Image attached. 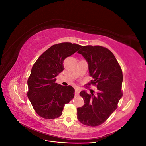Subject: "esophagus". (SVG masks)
Masks as SVG:
<instances>
[{"label":"esophagus","mask_w":146,"mask_h":146,"mask_svg":"<svg viewBox=\"0 0 146 146\" xmlns=\"http://www.w3.org/2000/svg\"><path fill=\"white\" fill-rule=\"evenodd\" d=\"M80 89H78V88H76V91H75V95L78 96V94H79V92H80Z\"/></svg>","instance_id":"obj_1"}]
</instances>
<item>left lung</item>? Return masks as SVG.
<instances>
[{
  "instance_id": "left-lung-1",
  "label": "left lung",
  "mask_w": 146,
  "mask_h": 146,
  "mask_svg": "<svg viewBox=\"0 0 146 146\" xmlns=\"http://www.w3.org/2000/svg\"><path fill=\"white\" fill-rule=\"evenodd\" d=\"M77 52L83 55L88 64L90 76L88 85H94L98 92L88 94L80 92L84 105L77 108V119L83 124L96 127L105 122L117 107L122 97V71L113 53L100 46H82Z\"/></svg>"
}]
</instances>
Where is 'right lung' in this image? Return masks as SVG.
Wrapping results in <instances>:
<instances>
[{
	"instance_id": "right-lung-1",
	"label": "right lung",
	"mask_w": 146,
	"mask_h": 146,
	"mask_svg": "<svg viewBox=\"0 0 146 146\" xmlns=\"http://www.w3.org/2000/svg\"><path fill=\"white\" fill-rule=\"evenodd\" d=\"M81 47L70 42L57 44L48 48L34 63L27 80V96L39 116L47 119L59 117L64 105L74 98V88L57 84L56 77L64 69V59Z\"/></svg>"
}]
</instances>
